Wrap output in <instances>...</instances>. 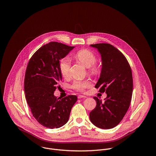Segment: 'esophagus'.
I'll return each instance as SVG.
<instances>
[{
  "instance_id": "obj_1",
  "label": "esophagus",
  "mask_w": 156,
  "mask_h": 156,
  "mask_svg": "<svg viewBox=\"0 0 156 156\" xmlns=\"http://www.w3.org/2000/svg\"><path fill=\"white\" fill-rule=\"evenodd\" d=\"M78 98H86V96H84V95H79L78 96Z\"/></svg>"
}]
</instances>
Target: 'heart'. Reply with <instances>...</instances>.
<instances>
[{
	"instance_id": "heart-1",
	"label": "heart",
	"mask_w": 156,
	"mask_h": 156,
	"mask_svg": "<svg viewBox=\"0 0 156 156\" xmlns=\"http://www.w3.org/2000/svg\"><path fill=\"white\" fill-rule=\"evenodd\" d=\"M75 58L81 62H82L86 67L89 68V70L92 73L97 72V68L94 66L97 61V57L90 50L81 49L78 51L75 55ZM71 61L69 57H65L60 61L59 68L61 74L64 77H68L70 75ZM91 83L89 80H75L71 87L78 92H84L86 89L90 87Z\"/></svg>"
}]
</instances>
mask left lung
Returning <instances> with one entry per match:
<instances>
[{
    "label": "left lung",
    "mask_w": 156,
    "mask_h": 156,
    "mask_svg": "<svg viewBox=\"0 0 156 156\" xmlns=\"http://www.w3.org/2000/svg\"><path fill=\"white\" fill-rule=\"evenodd\" d=\"M101 56L102 68L95 87L106 92L103 103L97 97L95 108L89 113L91 122L103 129H112L124 117L130 104L133 91L131 67L124 55L109 43L90 44Z\"/></svg>",
    "instance_id": "8db88e82"
}]
</instances>
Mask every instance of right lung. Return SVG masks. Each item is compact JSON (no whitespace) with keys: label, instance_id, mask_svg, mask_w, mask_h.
Here are the masks:
<instances>
[{"label":"right lung","instance_id":"add662e5","mask_svg":"<svg viewBox=\"0 0 156 156\" xmlns=\"http://www.w3.org/2000/svg\"><path fill=\"white\" fill-rule=\"evenodd\" d=\"M74 48L52 41L40 48L30 59L24 78L27 104L35 119L49 129L59 128L69 118L77 97L69 95L59 99L54 95L62 80L60 59Z\"/></svg>","mask_w":156,"mask_h":156}]
</instances>
